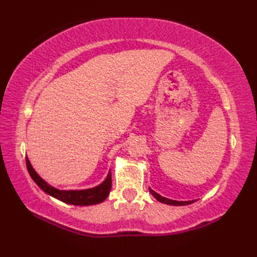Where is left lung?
Returning <instances> with one entry per match:
<instances>
[{
	"label": "left lung",
	"mask_w": 257,
	"mask_h": 257,
	"mask_svg": "<svg viewBox=\"0 0 257 257\" xmlns=\"http://www.w3.org/2000/svg\"><path fill=\"white\" fill-rule=\"evenodd\" d=\"M149 191H150V193L154 195L158 201L161 202V203H166V204H170V205H187V204L193 203V202H194V201H174V200L167 199V198H165V196H161L160 194L156 193L155 191L150 189V188H149Z\"/></svg>",
	"instance_id": "obj_1"
}]
</instances>
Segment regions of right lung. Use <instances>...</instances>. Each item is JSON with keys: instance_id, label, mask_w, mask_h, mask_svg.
I'll list each match as a JSON object with an SVG mask.
<instances>
[{"instance_id": "obj_1", "label": "right lung", "mask_w": 257, "mask_h": 257, "mask_svg": "<svg viewBox=\"0 0 257 257\" xmlns=\"http://www.w3.org/2000/svg\"><path fill=\"white\" fill-rule=\"evenodd\" d=\"M26 168L31 178L34 180V182L43 191H44V192L68 204L92 205V204L101 203L102 201L106 200L111 189V172L108 173L105 181H103L100 185H98L97 188L89 189V190H81V191H62V190L55 189L50 184H47L44 180L38 176L34 169L32 168L27 158H26Z\"/></svg>"}]
</instances>
